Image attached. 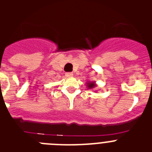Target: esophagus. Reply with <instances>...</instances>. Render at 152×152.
Returning a JSON list of instances; mask_svg holds the SVG:
<instances>
[{"instance_id":"1","label":"esophagus","mask_w":152,"mask_h":152,"mask_svg":"<svg viewBox=\"0 0 152 152\" xmlns=\"http://www.w3.org/2000/svg\"><path fill=\"white\" fill-rule=\"evenodd\" d=\"M65 77H73V73H72V72H68V73L65 74Z\"/></svg>"}]
</instances>
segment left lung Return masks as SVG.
<instances>
[{"mask_svg":"<svg viewBox=\"0 0 152 152\" xmlns=\"http://www.w3.org/2000/svg\"><path fill=\"white\" fill-rule=\"evenodd\" d=\"M87 87L88 89H94L96 87V82L94 81H87Z\"/></svg>","mask_w":152,"mask_h":152,"instance_id":"obj_1","label":"left lung"}]
</instances>
